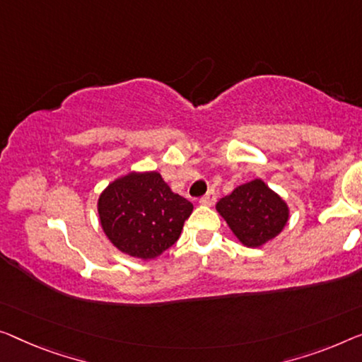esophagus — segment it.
I'll return each mask as SVG.
<instances>
[{"mask_svg": "<svg viewBox=\"0 0 362 362\" xmlns=\"http://www.w3.org/2000/svg\"><path fill=\"white\" fill-rule=\"evenodd\" d=\"M214 203H216V193L213 190H209L203 198H199V204H203V206H213Z\"/></svg>", "mask_w": 362, "mask_h": 362, "instance_id": "esophagus-1", "label": "esophagus"}]
</instances>
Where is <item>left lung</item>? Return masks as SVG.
<instances>
[{"label":"left lung","mask_w":362,"mask_h":362,"mask_svg":"<svg viewBox=\"0 0 362 362\" xmlns=\"http://www.w3.org/2000/svg\"><path fill=\"white\" fill-rule=\"evenodd\" d=\"M216 211L244 247L258 249L281 234L289 221L286 199L262 179L242 183L219 199Z\"/></svg>","instance_id":"obj_1"}]
</instances>
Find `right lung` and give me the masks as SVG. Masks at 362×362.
<instances>
[{
    "label": "right lung",
    "instance_id": "1",
    "mask_svg": "<svg viewBox=\"0 0 362 362\" xmlns=\"http://www.w3.org/2000/svg\"><path fill=\"white\" fill-rule=\"evenodd\" d=\"M193 204L158 170H132L107 185L97 199L100 228L115 249L153 260L179 240Z\"/></svg>",
    "mask_w": 362,
    "mask_h": 362
}]
</instances>
